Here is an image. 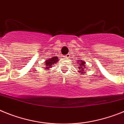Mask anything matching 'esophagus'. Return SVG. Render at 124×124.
Returning a JSON list of instances; mask_svg holds the SVG:
<instances>
[{
    "label": "esophagus",
    "mask_w": 124,
    "mask_h": 124,
    "mask_svg": "<svg viewBox=\"0 0 124 124\" xmlns=\"http://www.w3.org/2000/svg\"><path fill=\"white\" fill-rule=\"evenodd\" d=\"M65 57H67V58H69L70 57V54H67V55H65Z\"/></svg>",
    "instance_id": "34e87169"
}]
</instances>
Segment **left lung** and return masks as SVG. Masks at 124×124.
<instances>
[{"instance_id":"left-lung-1","label":"left lung","mask_w":124,"mask_h":124,"mask_svg":"<svg viewBox=\"0 0 124 124\" xmlns=\"http://www.w3.org/2000/svg\"><path fill=\"white\" fill-rule=\"evenodd\" d=\"M78 63H77V65H78V72H80V74H84V70L85 69L86 66H85V62L84 61H78Z\"/></svg>"}]
</instances>
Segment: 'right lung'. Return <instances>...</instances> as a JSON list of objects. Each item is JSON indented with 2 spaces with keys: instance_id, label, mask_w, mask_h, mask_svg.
I'll return each instance as SVG.
<instances>
[{
  "instance_id": "right-lung-1",
  "label": "right lung",
  "mask_w": 124,
  "mask_h": 124,
  "mask_svg": "<svg viewBox=\"0 0 124 124\" xmlns=\"http://www.w3.org/2000/svg\"><path fill=\"white\" fill-rule=\"evenodd\" d=\"M59 61L57 57H54L51 59H49V60H47L45 62V65H46V69H49L52 67L54 63H56Z\"/></svg>"
}]
</instances>
